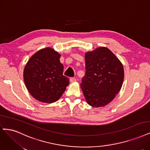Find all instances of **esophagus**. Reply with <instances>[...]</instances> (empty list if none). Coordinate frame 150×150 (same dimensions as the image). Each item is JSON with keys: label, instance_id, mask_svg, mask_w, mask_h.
Here are the masks:
<instances>
[{"label": "esophagus", "instance_id": "esophagus-1", "mask_svg": "<svg viewBox=\"0 0 150 150\" xmlns=\"http://www.w3.org/2000/svg\"><path fill=\"white\" fill-rule=\"evenodd\" d=\"M71 83H73V82H74L76 81V79L74 78V77H71V78H70L69 79Z\"/></svg>", "mask_w": 150, "mask_h": 150}]
</instances>
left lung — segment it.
Here are the masks:
<instances>
[{"mask_svg":"<svg viewBox=\"0 0 150 150\" xmlns=\"http://www.w3.org/2000/svg\"><path fill=\"white\" fill-rule=\"evenodd\" d=\"M86 74L81 89L87 104L104 107L119 92L124 79L120 61L106 47H99L85 54Z\"/></svg>","mask_w":150,"mask_h":150,"instance_id":"8db88e82","label":"left lung"}]
</instances>
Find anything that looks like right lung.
Here are the masks:
<instances>
[{
  "label": "right lung",
  "mask_w": 150,
  "mask_h": 150,
  "mask_svg": "<svg viewBox=\"0 0 150 150\" xmlns=\"http://www.w3.org/2000/svg\"><path fill=\"white\" fill-rule=\"evenodd\" d=\"M61 54L53 48L39 50L30 58L23 71L26 87L35 99L44 103L57 101L69 85L63 76Z\"/></svg>",
  "instance_id": "obj_1"
}]
</instances>
